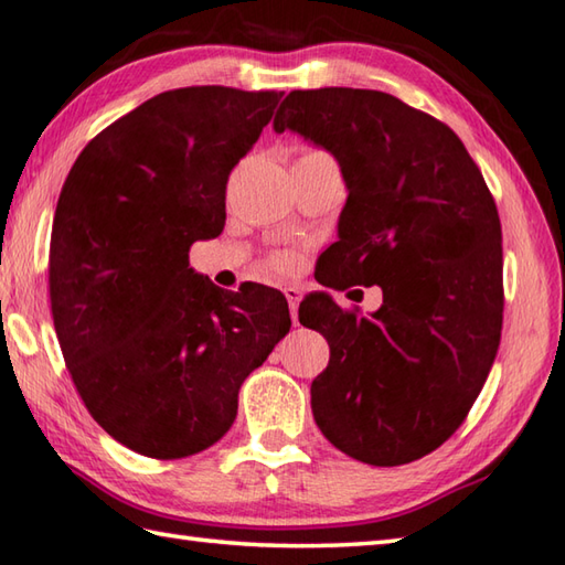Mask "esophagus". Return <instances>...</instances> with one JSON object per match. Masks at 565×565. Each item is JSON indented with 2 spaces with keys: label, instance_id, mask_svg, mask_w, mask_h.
<instances>
[{
  "label": "esophagus",
  "instance_id": "34e87169",
  "mask_svg": "<svg viewBox=\"0 0 565 565\" xmlns=\"http://www.w3.org/2000/svg\"><path fill=\"white\" fill-rule=\"evenodd\" d=\"M284 296H286V301H289L294 323H298V303H301V289H298V286H286Z\"/></svg>",
  "mask_w": 565,
  "mask_h": 565
}]
</instances>
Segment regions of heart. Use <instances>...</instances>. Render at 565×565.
Masks as SVG:
<instances>
[{"label": "heart", "instance_id": "heart-1", "mask_svg": "<svg viewBox=\"0 0 565 565\" xmlns=\"http://www.w3.org/2000/svg\"><path fill=\"white\" fill-rule=\"evenodd\" d=\"M313 153H323V151H306L303 157H313ZM271 267L279 269V271L289 269L291 267V257H289V254H276V257L271 259Z\"/></svg>", "mask_w": 565, "mask_h": 565}]
</instances>
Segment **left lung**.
I'll use <instances>...</instances> for the list:
<instances>
[{
    "instance_id": "1",
    "label": "left lung",
    "mask_w": 565,
    "mask_h": 565,
    "mask_svg": "<svg viewBox=\"0 0 565 565\" xmlns=\"http://www.w3.org/2000/svg\"><path fill=\"white\" fill-rule=\"evenodd\" d=\"M335 157L348 185L320 284L382 286L358 318L328 294L298 308L323 333L328 367L311 384L323 436L367 466H404L456 434L502 333V227L456 131L399 97L355 87L286 95L274 131Z\"/></svg>"
}]
</instances>
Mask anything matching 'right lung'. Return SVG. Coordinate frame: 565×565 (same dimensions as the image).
<instances>
[{
	"label": "right lung",
	"mask_w": 565,
	"mask_h": 565,
	"mask_svg": "<svg viewBox=\"0 0 565 565\" xmlns=\"http://www.w3.org/2000/svg\"><path fill=\"white\" fill-rule=\"evenodd\" d=\"M281 93L179 87L119 117L75 159L55 205L49 291L87 412L141 456L210 448L239 386L291 328L281 291H223L188 252L225 227V185Z\"/></svg>",
	"instance_id": "obj_1"
}]
</instances>
